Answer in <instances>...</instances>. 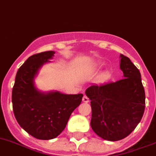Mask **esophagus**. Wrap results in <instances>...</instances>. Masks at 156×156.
<instances>
[{
	"label": "esophagus",
	"instance_id": "34e87169",
	"mask_svg": "<svg viewBox=\"0 0 156 156\" xmlns=\"http://www.w3.org/2000/svg\"><path fill=\"white\" fill-rule=\"evenodd\" d=\"M83 102H89V98H87V96H86V95H83Z\"/></svg>",
	"mask_w": 156,
	"mask_h": 156
}]
</instances>
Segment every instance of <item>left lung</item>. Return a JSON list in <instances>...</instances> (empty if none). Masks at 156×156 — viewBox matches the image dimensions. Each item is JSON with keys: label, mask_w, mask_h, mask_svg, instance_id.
Wrapping results in <instances>:
<instances>
[{"label": "left lung", "mask_w": 156, "mask_h": 156, "mask_svg": "<svg viewBox=\"0 0 156 156\" xmlns=\"http://www.w3.org/2000/svg\"><path fill=\"white\" fill-rule=\"evenodd\" d=\"M124 78L116 82L92 84L85 94L91 100V126L102 139H124L140 123L145 108L141 75L130 59L120 55Z\"/></svg>", "instance_id": "left-lung-1"}]
</instances>
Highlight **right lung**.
Returning <instances> with one entry per match:
<instances>
[{
	"instance_id": "1",
	"label": "right lung",
	"mask_w": 156,
	"mask_h": 156,
	"mask_svg": "<svg viewBox=\"0 0 156 156\" xmlns=\"http://www.w3.org/2000/svg\"><path fill=\"white\" fill-rule=\"evenodd\" d=\"M54 54L42 52L27 58L17 71L12 88L15 118L27 133L39 140H51L60 135L83 98V94L42 92L34 86L38 70Z\"/></svg>"
}]
</instances>
